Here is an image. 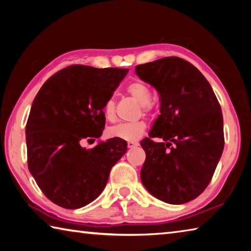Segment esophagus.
<instances>
[{
    "instance_id": "obj_1",
    "label": "esophagus",
    "mask_w": 251,
    "mask_h": 251,
    "mask_svg": "<svg viewBox=\"0 0 251 251\" xmlns=\"http://www.w3.org/2000/svg\"><path fill=\"white\" fill-rule=\"evenodd\" d=\"M136 146H138L137 142H128V143H127V147H128V148H134Z\"/></svg>"
}]
</instances>
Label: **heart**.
Segmentation results:
<instances>
[{"mask_svg": "<svg viewBox=\"0 0 251 251\" xmlns=\"http://www.w3.org/2000/svg\"><path fill=\"white\" fill-rule=\"evenodd\" d=\"M127 93L143 105L144 110L151 109V92L146 84L143 82H133L127 86ZM104 116L107 121H113L115 118V100L108 99L104 104ZM146 130V124L142 121L134 123H120L112 126L108 129L109 136L115 138H121L123 141L135 142L142 137Z\"/></svg>", "mask_w": 251, "mask_h": 251, "instance_id": "b5f03b06", "label": "heart"}]
</instances>
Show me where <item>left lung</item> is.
Wrapping results in <instances>:
<instances>
[{
	"instance_id": "left-lung-1",
	"label": "left lung",
	"mask_w": 251,
	"mask_h": 251,
	"mask_svg": "<svg viewBox=\"0 0 251 251\" xmlns=\"http://www.w3.org/2000/svg\"><path fill=\"white\" fill-rule=\"evenodd\" d=\"M136 74L154 86L160 115L141 146L146 159L141 171L145 188L159 201L180 205L198 197L222 157L224 120L214 91L189 62L171 56L137 65Z\"/></svg>"
}]
</instances>
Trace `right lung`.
Segmentation results:
<instances>
[{
	"mask_svg": "<svg viewBox=\"0 0 251 251\" xmlns=\"http://www.w3.org/2000/svg\"><path fill=\"white\" fill-rule=\"evenodd\" d=\"M128 70L65 67L46 80L26 123L27 166L50 201L77 209L100 196L127 143L110 138L86 150L85 139L100 137L103 107Z\"/></svg>",
	"mask_w": 251,
	"mask_h": 251,
	"instance_id": "add662e5",
	"label": "right lung"
}]
</instances>
